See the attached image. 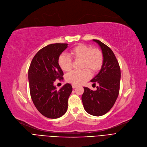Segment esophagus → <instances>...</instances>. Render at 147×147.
Listing matches in <instances>:
<instances>
[{
  "label": "esophagus",
  "instance_id": "34e87169",
  "mask_svg": "<svg viewBox=\"0 0 147 147\" xmlns=\"http://www.w3.org/2000/svg\"><path fill=\"white\" fill-rule=\"evenodd\" d=\"M72 88L74 89V88H76L78 86L77 85H74V84H72Z\"/></svg>",
  "mask_w": 147,
  "mask_h": 147
}]
</instances>
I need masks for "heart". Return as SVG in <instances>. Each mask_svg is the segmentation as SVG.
Returning a JSON list of instances; mask_svg holds the SVG:
<instances>
[{
	"mask_svg": "<svg viewBox=\"0 0 147 147\" xmlns=\"http://www.w3.org/2000/svg\"><path fill=\"white\" fill-rule=\"evenodd\" d=\"M71 55L75 60H82V67L88 68L93 73L100 69L104 60L102 53L99 49H92L91 46L85 44L74 47L71 51ZM58 64L61 69L65 72L70 71L72 68V59L65 54L60 55ZM89 70L84 69L81 71H72L66 75V80L74 85L82 84L91 78V74Z\"/></svg>",
	"mask_w": 147,
	"mask_h": 147,
	"instance_id": "1",
	"label": "heart"
}]
</instances>
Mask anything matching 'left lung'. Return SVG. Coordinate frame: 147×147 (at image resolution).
I'll list each match as a JSON object with an SVG mask.
<instances>
[{"instance_id":"8db88e82","label":"left lung","mask_w":147,"mask_h":147,"mask_svg":"<svg viewBox=\"0 0 147 147\" xmlns=\"http://www.w3.org/2000/svg\"><path fill=\"white\" fill-rule=\"evenodd\" d=\"M100 47L103 63L99 73L91 80L98 82L96 91L84 87L82 96L84 108L88 113L95 116L104 115L112 108L118 97L120 89V69L117 60L110 47L98 40H93Z\"/></svg>"}]
</instances>
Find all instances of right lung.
I'll use <instances>...</instances> for the list:
<instances>
[{
    "mask_svg": "<svg viewBox=\"0 0 147 147\" xmlns=\"http://www.w3.org/2000/svg\"><path fill=\"white\" fill-rule=\"evenodd\" d=\"M67 47L66 43H55L42 48L33 57L28 69L34 105L41 115L50 119L59 118L66 113L72 91L70 84H66L59 91L53 85L56 80L63 79L58 59Z\"/></svg>",
    "mask_w": 147,
    "mask_h": 147,
    "instance_id": "right-lung-1",
    "label": "right lung"
}]
</instances>
